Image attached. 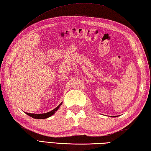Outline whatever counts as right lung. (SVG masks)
Here are the masks:
<instances>
[{
  "label": "right lung",
  "mask_w": 151,
  "mask_h": 151,
  "mask_svg": "<svg viewBox=\"0 0 151 151\" xmlns=\"http://www.w3.org/2000/svg\"><path fill=\"white\" fill-rule=\"evenodd\" d=\"M61 105H62V103H61L60 105L58 106L55 109H54L53 110L47 112V113H45V114H30V113H26V114L28 115H29L30 117H32L34 118V119H46V118H48V117H50L51 115H52L54 113H55V112L58 110V109L60 108V106Z\"/></svg>",
  "instance_id": "right-lung-1"
}]
</instances>
